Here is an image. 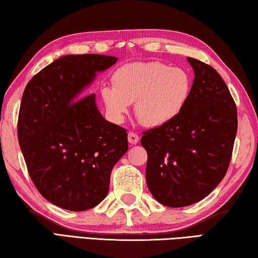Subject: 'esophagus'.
<instances>
[{"label":"esophagus","instance_id":"34e87169","mask_svg":"<svg viewBox=\"0 0 258 258\" xmlns=\"http://www.w3.org/2000/svg\"><path fill=\"white\" fill-rule=\"evenodd\" d=\"M127 140H128V142H130L131 144L134 145V144H138V143H139L140 138H139V135L136 134V133L130 132L128 135H127Z\"/></svg>","mask_w":258,"mask_h":258}]
</instances>
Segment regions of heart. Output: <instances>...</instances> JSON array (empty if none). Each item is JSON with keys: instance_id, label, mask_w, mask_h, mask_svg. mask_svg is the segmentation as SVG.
Returning <instances> with one entry per match:
<instances>
[{"instance_id": "heart-1", "label": "heart", "mask_w": 258, "mask_h": 258, "mask_svg": "<svg viewBox=\"0 0 258 258\" xmlns=\"http://www.w3.org/2000/svg\"><path fill=\"white\" fill-rule=\"evenodd\" d=\"M113 86H105L102 97L114 122L122 123L130 105L146 127H161L174 120L184 109L192 90L185 69L162 62H133L116 70Z\"/></svg>"}]
</instances>
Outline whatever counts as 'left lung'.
Wrapping results in <instances>:
<instances>
[{
	"label": "left lung",
	"mask_w": 258,
	"mask_h": 258,
	"mask_svg": "<svg viewBox=\"0 0 258 258\" xmlns=\"http://www.w3.org/2000/svg\"><path fill=\"white\" fill-rule=\"evenodd\" d=\"M195 79L184 109L172 122L144 132L146 184L172 208L206 198L224 179L237 133V109L216 70L188 57Z\"/></svg>",
	"instance_id": "left-lung-1"
}]
</instances>
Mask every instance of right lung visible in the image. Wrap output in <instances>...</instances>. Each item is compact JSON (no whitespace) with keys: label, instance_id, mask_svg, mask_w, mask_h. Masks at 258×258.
<instances>
[{"label":"right lung","instance_id":"right-lung-1","mask_svg":"<svg viewBox=\"0 0 258 258\" xmlns=\"http://www.w3.org/2000/svg\"><path fill=\"white\" fill-rule=\"evenodd\" d=\"M118 58L67 54L44 67L25 87L18 120L19 144L43 198L84 211L108 194L110 172L127 152V133L106 120L95 94L84 95L97 73Z\"/></svg>","mask_w":258,"mask_h":258}]
</instances>
